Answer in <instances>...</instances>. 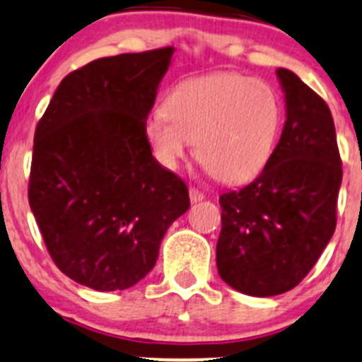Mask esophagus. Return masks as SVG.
I'll list each match as a JSON object with an SVG mask.
<instances>
[{
  "label": "esophagus",
  "mask_w": 362,
  "mask_h": 362,
  "mask_svg": "<svg viewBox=\"0 0 362 362\" xmlns=\"http://www.w3.org/2000/svg\"><path fill=\"white\" fill-rule=\"evenodd\" d=\"M189 198H191L192 203H199V202H203V199H204V194L202 191H198V189L191 187V189H189Z\"/></svg>",
  "instance_id": "1"
}]
</instances>
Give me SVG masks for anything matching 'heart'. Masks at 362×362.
<instances>
[{
    "label": "heart",
    "instance_id": "obj_1",
    "mask_svg": "<svg viewBox=\"0 0 362 362\" xmlns=\"http://www.w3.org/2000/svg\"><path fill=\"white\" fill-rule=\"evenodd\" d=\"M163 112L145 122V138L168 170L187 158L218 180L238 184L255 177L275 148L280 103L269 83L238 73H211L178 82Z\"/></svg>",
    "mask_w": 362,
    "mask_h": 362
}]
</instances>
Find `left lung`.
I'll return each instance as SVG.
<instances>
[{"label":"left lung","instance_id":"left-lung-1","mask_svg":"<svg viewBox=\"0 0 362 362\" xmlns=\"http://www.w3.org/2000/svg\"><path fill=\"white\" fill-rule=\"evenodd\" d=\"M286 100L279 145L255 180L221 196L218 275L247 296L298 286L337 228L341 160L326 101L291 69H276Z\"/></svg>","mask_w":362,"mask_h":362}]
</instances>
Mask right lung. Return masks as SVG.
<instances>
[{"instance_id":"1","label":"right lung","mask_w":362,"mask_h":362,"mask_svg":"<svg viewBox=\"0 0 362 362\" xmlns=\"http://www.w3.org/2000/svg\"><path fill=\"white\" fill-rule=\"evenodd\" d=\"M173 52L120 54L69 73L36 126L29 206L57 268L100 293L140 282L191 204L145 138Z\"/></svg>"}]
</instances>
